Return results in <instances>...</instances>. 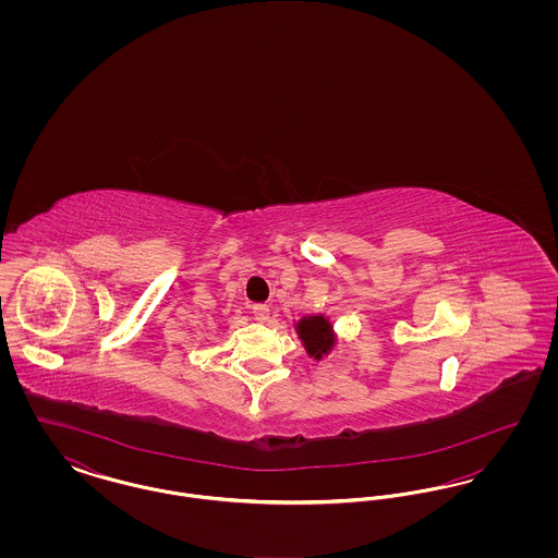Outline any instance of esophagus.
Segmentation results:
<instances>
[{
    "label": "esophagus",
    "mask_w": 558,
    "mask_h": 558,
    "mask_svg": "<svg viewBox=\"0 0 558 558\" xmlns=\"http://www.w3.org/2000/svg\"><path fill=\"white\" fill-rule=\"evenodd\" d=\"M253 316L257 322H267L269 318V307H267L266 303H255L253 305Z\"/></svg>",
    "instance_id": "34e87169"
}]
</instances>
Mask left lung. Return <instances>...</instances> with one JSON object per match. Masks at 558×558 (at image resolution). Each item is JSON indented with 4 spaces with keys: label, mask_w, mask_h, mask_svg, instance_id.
Instances as JSON below:
<instances>
[{
    "label": "left lung",
    "mask_w": 558,
    "mask_h": 558,
    "mask_svg": "<svg viewBox=\"0 0 558 558\" xmlns=\"http://www.w3.org/2000/svg\"><path fill=\"white\" fill-rule=\"evenodd\" d=\"M296 328H299V335H301L303 343L307 347L310 355H314V357H322L332 345L330 326L322 316L303 318L296 324Z\"/></svg>",
    "instance_id": "left-lung-1"
}]
</instances>
